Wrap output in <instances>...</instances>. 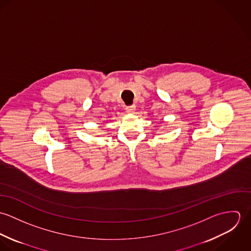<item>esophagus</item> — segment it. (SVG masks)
Wrapping results in <instances>:
<instances>
[{
	"mask_svg": "<svg viewBox=\"0 0 251 251\" xmlns=\"http://www.w3.org/2000/svg\"><path fill=\"white\" fill-rule=\"evenodd\" d=\"M135 111V106L134 105H131V106H127L126 107V112L128 113V114H133Z\"/></svg>",
	"mask_w": 251,
	"mask_h": 251,
	"instance_id": "obj_1",
	"label": "esophagus"
}]
</instances>
